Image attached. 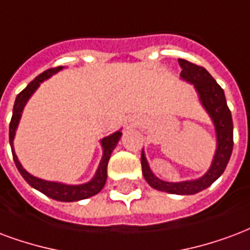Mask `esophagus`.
I'll return each mask as SVG.
<instances>
[{
    "mask_svg": "<svg viewBox=\"0 0 250 250\" xmlns=\"http://www.w3.org/2000/svg\"><path fill=\"white\" fill-rule=\"evenodd\" d=\"M138 125H139V123H138L136 120H128V122H127V128H134V127H138Z\"/></svg>",
    "mask_w": 250,
    "mask_h": 250,
    "instance_id": "34e87169",
    "label": "esophagus"
}]
</instances>
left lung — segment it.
Wrapping results in <instances>:
<instances>
[{"label": "left lung", "instance_id": "obj_1", "mask_svg": "<svg viewBox=\"0 0 250 250\" xmlns=\"http://www.w3.org/2000/svg\"><path fill=\"white\" fill-rule=\"evenodd\" d=\"M182 67L180 78L187 83L193 84L201 106L213 122L216 131V151L212 159V164L204 175L195 180L186 182H166L159 179L149 168L144 149L142 151V171L146 182L158 191L173 193V195H195L219 179L228 166L229 159L233 149V122L232 114L227 104L224 90L219 86L213 77L204 67L179 59Z\"/></svg>", "mask_w": 250, "mask_h": 250}]
</instances>
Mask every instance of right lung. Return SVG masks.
<instances>
[{
    "instance_id": "add662e5",
    "label": "right lung",
    "mask_w": 250,
    "mask_h": 250,
    "mask_svg": "<svg viewBox=\"0 0 250 250\" xmlns=\"http://www.w3.org/2000/svg\"><path fill=\"white\" fill-rule=\"evenodd\" d=\"M62 68H63V66L46 70L42 74H40L33 82L29 83L25 90H22L17 95L14 107H13L12 120H10V125H9V142H10L13 159H14V163H16L17 169L20 171L22 177L26 180L27 184L33 187L37 191L42 192L43 195L49 196L50 199L70 203V201H79L88 199V197L95 196L103 189V187H104L107 180V164H108V160H110L111 153L115 149L116 144L120 140L122 130L115 131L114 134L108 135L106 138L101 139L103 155H102V159L101 162H99V166H98L95 175L87 183H83V184H64V183L59 182H49V180H43V179H40V177L33 176L31 173H29L25 168L22 167V164L20 163L18 158H17L16 151H14V136H16L17 127H18L20 120H21L22 111L26 106L27 101L30 99L31 95L37 91V88L40 87L41 83L46 81V79H49L51 75H54L58 71H61Z\"/></svg>"
}]
</instances>
